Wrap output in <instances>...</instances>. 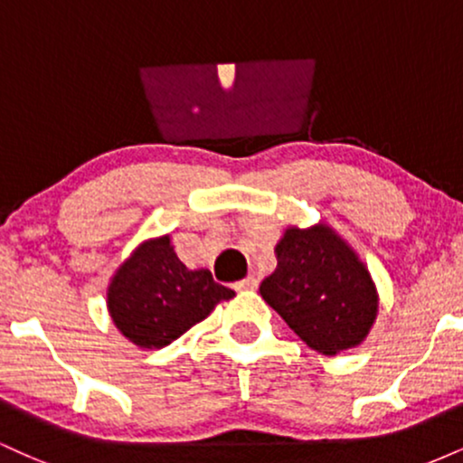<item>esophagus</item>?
Returning <instances> with one entry per match:
<instances>
[{
    "label": "esophagus",
    "mask_w": 463,
    "mask_h": 463,
    "mask_svg": "<svg viewBox=\"0 0 463 463\" xmlns=\"http://www.w3.org/2000/svg\"><path fill=\"white\" fill-rule=\"evenodd\" d=\"M235 289H239V291L257 289V279H254V276H248V279H243V280H239V283H235Z\"/></svg>",
    "instance_id": "34e87169"
}]
</instances>
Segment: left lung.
<instances>
[{
  "instance_id": "8db88e82",
  "label": "left lung",
  "mask_w": 463,
  "mask_h": 463,
  "mask_svg": "<svg viewBox=\"0 0 463 463\" xmlns=\"http://www.w3.org/2000/svg\"><path fill=\"white\" fill-rule=\"evenodd\" d=\"M261 296L307 346L337 354L368 335L379 309L368 269L328 226L289 228Z\"/></svg>"
}]
</instances>
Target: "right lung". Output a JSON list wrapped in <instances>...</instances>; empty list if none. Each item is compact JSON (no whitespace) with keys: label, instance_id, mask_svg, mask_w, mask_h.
<instances>
[{"label":"right lung","instance_id":"1","mask_svg":"<svg viewBox=\"0 0 463 463\" xmlns=\"http://www.w3.org/2000/svg\"><path fill=\"white\" fill-rule=\"evenodd\" d=\"M232 296L235 291L215 283L209 269L184 268L169 237H161L143 243L117 269L109 287V311L132 344L163 348Z\"/></svg>","mask_w":463,"mask_h":463}]
</instances>
